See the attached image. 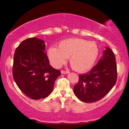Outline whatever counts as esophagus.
<instances>
[{"instance_id":"esophagus-1","label":"esophagus","mask_w":129,"mask_h":129,"mask_svg":"<svg viewBox=\"0 0 129 129\" xmlns=\"http://www.w3.org/2000/svg\"><path fill=\"white\" fill-rule=\"evenodd\" d=\"M69 73H70V72H69V71H63V70L61 71V74H62V75H65V74H68Z\"/></svg>"}]
</instances>
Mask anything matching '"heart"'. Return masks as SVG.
<instances>
[{
    "label": "heart",
    "instance_id": "obj_1",
    "mask_svg": "<svg viewBox=\"0 0 129 129\" xmlns=\"http://www.w3.org/2000/svg\"><path fill=\"white\" fill-rule=\"evenodd\" d=\"M99 54V48L94 42L79 38H70L61 41L58 48L51 47L48 50V57L51 64L59 67L69 57L72 69L78 72H85L93 66Z\"/></svg>",
    "mask_w": 129,
    "mask_h": 129
}]
</instances>
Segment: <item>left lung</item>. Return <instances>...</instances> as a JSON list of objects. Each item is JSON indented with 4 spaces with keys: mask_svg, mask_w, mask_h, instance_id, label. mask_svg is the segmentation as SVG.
Instances as JSON below:
<instances>
[{
    "mask_svg": "<svg viewBox=\"0 0 129 129\" xmlns=\"http://www.w3.org/2000/svg\"><path fill=\"white\" fill-rule=\"evenodd\" d=\"M117 79L115 57L106 47L98 63L88 73L79 75V82L74 86L76 96L84 103L101 100L114 87Z\"/></svg>",
    "mask_w": 129,
    "mask_h": 129,
    "instance_id": "left-lung-1",
    "label": "left lung"
}]
</instances>
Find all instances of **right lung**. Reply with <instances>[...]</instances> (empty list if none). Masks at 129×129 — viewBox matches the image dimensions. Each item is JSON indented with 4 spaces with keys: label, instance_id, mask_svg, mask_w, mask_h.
I'll use <instances>...</instances> for the list:
<instances>
[{
    "label": "right lung",
    "instance_id": "1",
    "mask_svg": "<svg viewBox=\"0 0 129 129\" xmlns=\"http://www.w3.org/2000/svg\"><path fill=\"white\" fill-rule=\"evenodd\" d=\"M46 53L45 42L37 38L22 41L14 53L13 78L19 89L33 100L49 96L60 75L50 66Z\"/></svg>",
    "mask_w": 129,
    "mask_h": 129
}]
</instances>
